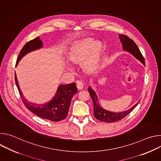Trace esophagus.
Here are the masks:
<instances>
[{"mask_svg":"<svg viewBox=\"0 0 161 161\" xmlns=\"http://www.w3.org/2000/svg\"><path fill=\"white\" fill-rule=\"evenodd\" d=\"M76 86H77L78 90H82L83 88V86H84V83L82 81H78L76 83Z\"/></svg>","mask_w":161,"mask_h":161,"instance_id":"1","label":"esophagus"}]
</instances>
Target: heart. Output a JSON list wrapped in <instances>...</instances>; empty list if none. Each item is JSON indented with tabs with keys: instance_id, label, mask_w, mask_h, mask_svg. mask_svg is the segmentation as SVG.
Segmentation results:
<instances>
[{
	"instance_id": "1",
	"label": "heart",
	"mask_w": 161,
	"mask_h": 161,
	"mask_svg": "<svg viewBox=\"0 0 161 161\" xmlns=\"http://www.w3.org/2000/svg\"><path fill=\"white\" fill-rule=\"evenodd\" d=\"M102 44L90 38L74 42L69 50L68 58L74 63H81L83 69L92 71L97 67L102 53ZM72 70L71 68H69Z\"/></svg>"
}]
</instances>
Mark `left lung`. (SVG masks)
<instances>
[{"label": "left lung", "mask_w": 161, "mask_h": 161, "mask_svg": "<svg viewBox=\"0 0 161 161\" xmlns=\"http://www.w3.org/2000/svg\"><path fill=\"white\" fill-rule=\"evenodd\" d=\"M119 37L120 38V41L122 43L123 50H125L130 53H131L134 57H136L137 60H139L143 64L145 65V62L143 56L142 55L140 49L137 47L136 44L134 42L132 39L129 38L125 35L120 34L119 35ZM88 92L91 96L92 99L93 101L94 104V114L96 119L97 120L104 122H114L119 121L123 118H124L127 114L137 105L138 103H137L134 106L129 109L127 111L120 112V113H114L112 111H109L103 109L99 103L98 97L96 94L95 92L93 90L90 86L88 87Z\"/></svg>", "instance_id": "obj_1"}]
</instances>
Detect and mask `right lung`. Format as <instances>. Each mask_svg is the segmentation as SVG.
Wrapping results in <instances>:
<instances>
[{
	"instance_id": "add662e5",
	"label": "right lung",
	"mask_w": 161,
	"mask_h": 161,
	"mask_svg": "<svg viewBox=\"0 0 161 161\" xmlns=\"http://www.w3.org/2000/svg\"><path fill=\"white\" fill-rule=\"evenodd\" d=\"M42 46V42L39 37L27 42L18 55L16 66L23 57L29 52L41 48ZM14 78L16 85L23 103H24L26 108L36 115L53 122H59L67 117L71 99L78 92V89L75 82L67 85H60L57 88L55 96L50 101L42 104H36L29 103L27 99L24 98V96L21 93L18 83L16 73Z\"/></svg>"
}]
</instances>
